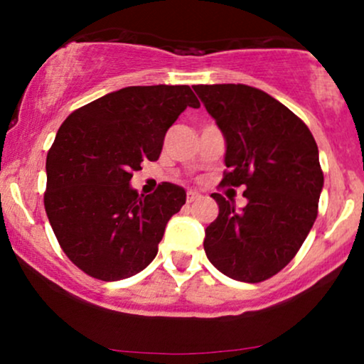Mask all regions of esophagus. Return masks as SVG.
<instances>
[{
    "label": "esophagus",
    "instance_id": "esophagus-1",
    "mask_svg": "<svg viewBox=\"0 0 364 364\" xmlns=\"http://www.w3.org/2000/svg\"><path fill=\"white\" fill-rule=\"evenodd\" d=\"M202 198V195L200 193H196V191H188L186 193V203H195V202H198V200Z\"/></svg>",
    "mask_w": 364,
    "mask_h": 364
}]
</instances>
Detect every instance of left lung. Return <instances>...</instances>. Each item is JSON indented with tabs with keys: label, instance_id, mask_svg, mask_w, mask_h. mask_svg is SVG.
Segmentation results:
<instances>
[{
	"label": "left lung",
	"instance_id": "obj_1",
	"mask_svg": "<svg viewBox=\"0 0 364 364\" xmlns=\"http://www.w3.org/2000/svg\"><path fill=\"white\" fill-rule=\"evenodd\" d=\"M225 139L223 186H245L236 208L212 193L219 215L205 229L207 258L241 282H262L289 263L318 215V147L298 116L243 83L193 87Z\"/></svg>",
	"mask_w": 364,
	"mask_h": 364
}]
</instances>
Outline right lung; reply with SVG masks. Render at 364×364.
<instances>
[{
	"label": "right lung",
	"mask_w": 364,
	"mask_h": 364,
	"mask_svg": "<svg viewBox=\"0 0 364 364\" xmlns=\"http://www.w3.org/2000/svg\"><path fill=\"white\" fill-rule=\"evenodd\" d=\"M186 107L188 85L124 87L73 111L46 159L44 207L61 250L101 281H121L156 258L186 191L162 183L152 195L129 186L145 159L157 161L166 132Z\"/></svg>",
	"instance_id": "1"
}]
</instances>
